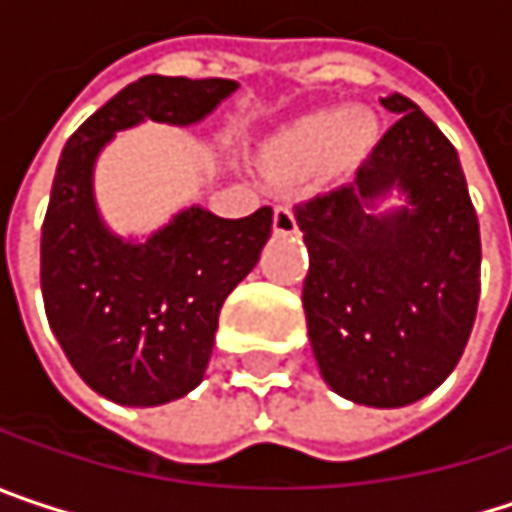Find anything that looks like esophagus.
Segmentation results:
<instances>
[{
  "label": "esophagus",
  "instance_id": "esophagus-1",
  "mask_svg": "<svg viewBox=\"0 0 512 512\" xmlns=\"http://www.w3.org/2000/svg\"><path fill=\"white\" fill-rule=\"evenodd\" d=\"M274 230L279 236H291V233H297V218H294V209L291 206H285V203H279L274 209Z\"/></svg>",
  "mask_w": 512,
  "mask_h": 512
}]
</instances>
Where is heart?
<instances>
[{"label": "heart", "instance_id": "heart-1", "mask_svg": "<svg viewBox=\"0 0 512 512\" xmlns=\"http://www.w3.org/2000/svg\"><path fill=\"white\" fill-rule=\"evenodd\" d=\"M379 125L367 110L329 107L317 110L279 133L271 148V160L279 168L311 171L329 163L335 168L358 165L376 145Z\"/></svg>", "mask_w": 512, "mask_h": 512}]
</instances>
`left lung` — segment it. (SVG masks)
<instances>
[{
  "label": "left lung",
  "mask_w": 512,
  "mask_h": 512,
  "mask_svg": "<svg viewBox=\"0 0 512 512\" xmlns=\"http://www.w3.org/2000/svg\"><path fill=\"white\" fill-rule=\"evenodd\" d=\"M355 180L294 206L309 247L303 309L323 382L370 408L449 379L481 294V233L452 142L405 95ZM390 194L406 201L378 206Z\"/></svg>",
  "instance_id": "8db88e82"
}]
</instances>
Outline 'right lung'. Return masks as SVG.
<instances>
[{"mask_svg": "<svg viewBox=\"0 0 512 512\" xmlns=\"http://www.w3.org/2000/svg\"><path fill=\"white\" fill-rule=\"evenodd\" d=\"M236 90L227 78L145 75L95 110L60 154L40 238L46 317L75 373L116 405L154 408L203 382L221 306L256 268L274 209L218 218L186 206L148 238H125L95 203L98 154L142 122L198 125Z\"/></svg>", "mask_w": 512, "mask_h": 512, "instance_id": "add662e5", "label": "right lung"}]
</instances>
